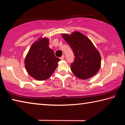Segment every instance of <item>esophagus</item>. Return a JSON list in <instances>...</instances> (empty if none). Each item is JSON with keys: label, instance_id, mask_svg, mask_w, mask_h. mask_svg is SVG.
Returning <instances> with one entry per match:
<instances>
[{"label": "esophagus", "instance_id": "34e87169", "mask_svg": "<svg viewBox=\"0 0 125 125\" xmlns=\"http://www.w3.org/2000/svg\"><path fill=\"white\" fill-rule=\"evenodd\" d=\"M64 59V56H62L61 57H60V60H63Z\"/></svg>", "mask_w": 125, "mask_h": 125}]
</instances>
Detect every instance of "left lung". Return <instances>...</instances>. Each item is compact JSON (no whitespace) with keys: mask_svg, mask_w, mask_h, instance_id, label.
Instances as JSON below:
<instances>
[{"mask_svg":"<svg viewBox=\"0 0 125 125\" xmlns=\"http://www.w3.org/2000/svg\"><path fill=\"white\" fill-rule=\"evenodd\" d=\"M62 36L71 46L75 57L71 67L73 74L82 79L95 75L101 66V56L91 40L79 31L71 34L62 33Z\"/></svg>","mask_w":125,"mask_h":125,"instance_id":"left-lung-1","label":"left lung"}]
</instances>
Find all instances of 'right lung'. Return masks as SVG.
Masks as SVG:
<instances>
[{"instance_id":"obj_1","label":"right lung","mask_w":125,"mask_h":125,"mask_svg":"<svg viewBox=\"0 0 125 125\" xmlns=\"http://www.w3.org/2000/svg\"><path fill=\"white\" fill-rule=\"evenodd\" d=\"M48 44V38L39 37L32 44L25 58L27 72L36 80H45L50 78L60 61Z\"/></svg>"}]
</instances>
